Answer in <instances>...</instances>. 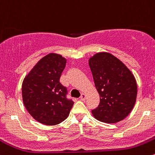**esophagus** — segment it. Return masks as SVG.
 I'll list each match as a JSON object with an SVG mask.
<instances>
[{"instance_id":"esophagus-1","label":"esophagus","mask_w":155,"mask_h":155,"mask_svg":"<svg viewBox=\"0 0 155 155\" xmlns=\"http://www.w3.org/2000/svg\"><path fill=\"white\" fill-rule=\"evenodd\" d=\"M80 99H81V100H85V99H87V95H86L85 93H82L81 97H80Z\"/></svg>"}]
</instances>
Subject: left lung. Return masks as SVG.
I'll use <instances>...</instances> for the list:
<instances>
[{
	"instance_id": "obj_1",
	"label": "left lung",
	"mask_w": 155,
	"mask_h": 155,
	"mask_svg": "<svg viewBox=\"0 0 155 155\" xmlns=\"http://www.w3.org/2000/svg\"><path fill=\"white\" fill-rule=\"evenodd\" d=\"M95 86L100 97L99 105L92 111L96 120L114 124L132 111L137 96V84L131 71L107 52L97 53L89 59Z\"/></svg>"
}]
</instances>
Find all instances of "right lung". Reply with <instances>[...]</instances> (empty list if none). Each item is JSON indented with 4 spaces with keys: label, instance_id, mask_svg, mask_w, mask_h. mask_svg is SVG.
Here are the masks:
<instances>
[{
    "label": "right lung",
    "instance_id": "add662e5",
    "mask_svg": "<svg viewBox=\"0 0 155 155\" xmlns=\"http://www.w3.org/2000/svg\"><path fill=\"white\" fill-rule=\"evenodd\" d=\"M62 55L50 53L40 59L23 80L22 101L35 120L47 126L59 124L69 115L74 102L59 82L66 65Z\"/></svg>",
    "mask_w": 155,
    "mask_h": 155
}]
</instances>
